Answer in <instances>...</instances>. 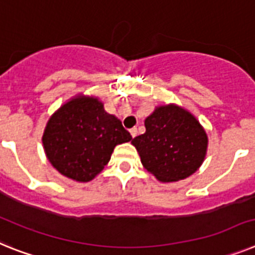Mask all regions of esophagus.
Masks as SVG:
<instances>
[{
	"mask_svg": "<svg viewBox=\"0 0 255 255\" xmlns=\"http://www.w3.org/2000/svg\"><path fill=\"white\" fill-rule=\"evenodd\" d=\"M129 133H131L132 137H136V136H137V128H132V129H129Z\"/></svg>",
	"mask_w": 255,
	"mask_h": 255,
	"instance_id": "1",
	"label": "esophagus"
}]
</instances>
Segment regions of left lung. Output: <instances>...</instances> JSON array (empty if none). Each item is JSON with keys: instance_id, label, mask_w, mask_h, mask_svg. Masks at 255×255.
Instances as JSON below:
<instances>
[{"instance_id": "left-lung-1", "label": "left lung", "mask_w": 255, "mask_h": 255, "mask_svg": "<svg viewBox=\"0 0 255 255\" xmlns=\"http://www.w3.org/2000/svg\"><path fill=\"white\" fill-rule=\"evenodd\" d=\"M145 133L132 140L141 163L162 183L187 179L204 162L207 134L196 117L176 105L158 106L145 119Z\"/></svg>"}]
</instances>
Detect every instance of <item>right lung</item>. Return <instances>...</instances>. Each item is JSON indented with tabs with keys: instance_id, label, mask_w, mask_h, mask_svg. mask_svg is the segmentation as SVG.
<instances>
[{
	"instance_id": "1",
	"label": "right lung",
	"mask_w": 255,
	"mask_h": 255,
	"mask_svg": "<svg viewBox=\"0 0 255 255\" xmlns=\"http://www.w3.org/2000/svg\"><path fill=\"white\" fill-rule=\"evenodd\" d=\"M132 140L122 122L108 114L97 97L76 96L49 118L42 145L49 162L63 176L87 183L111 158L114 147Z\"/></svg>"
}]
</instances>
